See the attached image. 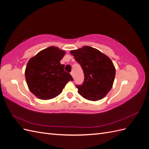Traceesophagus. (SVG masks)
Returning a JSON list of instances; mask_svg holds the SVG:
<instances>
[{"instance_id": "esophagus-1", "label": "esophagus", "mask_w": 149, "mask_h": 149, "mask_svg": "<svg viewBox=\"0 0 149 149\" xmlns=\"http://www.w3.org/2000/svg\"><path fill=\"white\" fill-rule=\"evenodd\" d=\"M70 73H71V75L72 76V77L74 78V72L73 71H71Z\"/></svg>"}]
</instances>
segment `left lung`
<instances>
[{
	"mask_svg": "<svg viewBox=\"0 0 149 149\" xmlns=\"http://www.w3.org/2000/svg\"><path fill=\"white\" fill-rule=\"evenodd\" d=\"M81 66L84 82L76 85L78 93L90 101L100 100L109 92L114 81L116 69L110 58L98 49L89 46L71 50Z\"/></svg>",
	"mask_w": 149,
	"mask_h": 149,
	"instance_id": "obj_1",
	"label": "left lung"
}]
</instances>
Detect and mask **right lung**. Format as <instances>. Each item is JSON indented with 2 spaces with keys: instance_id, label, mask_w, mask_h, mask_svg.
<instances>
[{
  "instance_id": "1",
  "label": "right lung",
  "mask_w": 149,
  "mask_h": 149,
  "mask_svg": "<svg viewBox=\"0 0 149 149\" xmlns=\"http://www.w3.org/2000/svg\"><path fill=\"white\" fill-rule=\"evenodd\" d=\"M65 55L63 50L49 47L30 58L26 66L25 75L30 91L43 100L59 95L69 81H73L64 70L60 61Z\"/></svg>"
}]
</instances>
